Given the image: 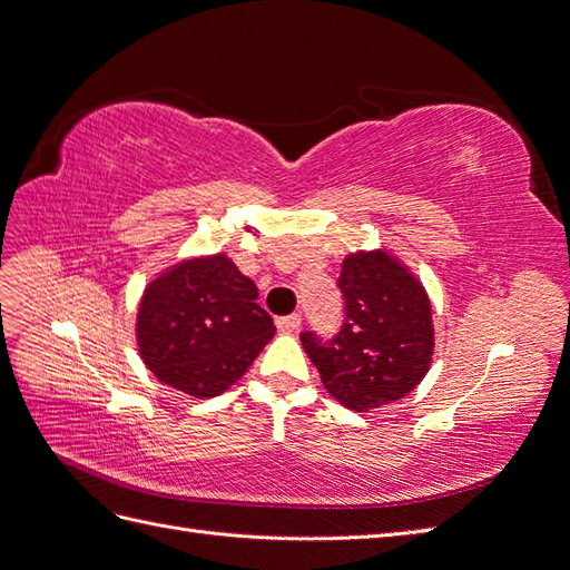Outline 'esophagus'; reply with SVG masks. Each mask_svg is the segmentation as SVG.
Here are the masks:
<instances>
[{"label": "esophagus", "instance_id": "34e87169", "mask_svg": "<svg viewBox=\"0 0 570 570\" xmlns=\"http://www.w3.org/2000/svg\"><path fill=\"white\" fill-rule=\"evenodd\" d=\"M275 325H278V331H281V333H295V331H299V325H302V316H299V314L281 316L278 321H275Z\"/></svg>", "mask_w": 570, "mask_h": 570}]
</instances>
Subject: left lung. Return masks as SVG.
Listing matches in <instances>:
<instances>
[{
  "mask_svg": "<svg viewBox=\"0 0 570 570\" xmlns=\"http://www.w3.org/2000/svg\"><path fill=\"white\" fill-rule=\"evenodd\" d=\"M337 287L344 299L340 331L299 335L325 390L352 411L402 400L423 381L433 356L425 289L385 252L350 254Z\"/></svg>",
  "mask_w": 570,
  "mask_h": 570,
  "instance_id": "left-lung-1",
  "label": "left lung"
}]
</instances>
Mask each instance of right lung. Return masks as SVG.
<instances>
[{"label": "right lung", "instance_id": "obj_1", "mask_svg": "<svg viewBox=\"0 0 570 570\" xmlns=\"http://www.w3.org/2000/svg\"><path fill=\"white\" fill-rule=\"evenodd\" d=\"M256 285L223 254L195 258L154 281L137 314V344L161 383L216 396L273 337Z\"/></svg>", "mask_w": 570, "mask_h": 570}]
</instances>
